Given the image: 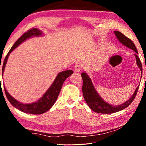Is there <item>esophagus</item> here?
I'll return each mask as SVG.
<instances>
[{
  "mask_svg": "<svg viewBox=\"0 0 146 146\" xmlns=\"http://www.w3.org/2000/svg\"><path fill=\"white\" fill-rule=\"evenodd\" d=\"M82 64L81 63H77L75 64V70L76 71H79L80 70H82Z\"/></svg>",
  "mask_w": 146,
  "mask_h": 146,
  "instance_id": "34e87169",
  "label": "esophagus"
}]
</instances>
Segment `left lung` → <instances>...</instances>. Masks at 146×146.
<instances>
[{"label":"left lung","instance_id":"8db88e82","mask_svg":"<svg viewBox=\"0 0 146 146\" xmlns=\"http://www.w3.org/2000/svg\"><path fill=\"white\" fill-rule=\"evenodd\" d=\"M115 34L117 36V38L118 39L121 43L123 44L125 46H127V48L133 49V51L136 53L135 55L137 59V64L138 67L140 69V70L142 72V63L140 62L139 57L138 56V51L136 48L134 43L133 41L125 36L124 35H123L121 32L115 31ZM82 80H83V84L82 87V91L83 93V97L84 98L86 103L88 105L91 110L94 111L95 112L98 113H103V114H109V113H113L115 112H118L119 111L123 110L126 108L127 106H129L131 102L134 100L135 98L137 95V91L139 86H138L137 88L136 89L134 94H133L132 97L128 100L127 102H124L120 106H111L107 102H104V100L101 98V97L98 95L97 91L95 90L93 87V85L91 82V79L89 78L87 74L85 73H81Z\"/></svg>","mask_w":146,"mask_h":146}]
</instances>
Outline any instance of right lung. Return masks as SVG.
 <instances>
[{
  "mask_svg": "<svg viewBox=\"0 0 146 146\" xmlns=\"http://www.w3.org/2000/svg\"><path fill=\"white\" fill-rule=\"evenodd\" d=\"M42 35L41 31L38 30L36 28H32L29 29L28 31L25 32L18 40L16 41V42L13 44L12 48L9 51V52L7 54V55L4 58L3 65H2V73L3 75V72L6 66V64L7 62V60L9 56V53L13 50L15 48H16L20 44L23 42V41L26 40L27 38H30L32 36H40ZM1 69V65H0ZM73 73L72 70H67L64 71L62 72L58 73V75L56 76L55 81H54L52 85L50 86V88L48 89V90L46 91L45 94L42 96V97L40 98L37 102H33L32 104H22L19 102V101L16 100L15 99L11 97L6 91V88H4L5 94H6V97L9 100V102L11 104L12 106H13L15 108L18 109L21 111L30 113V114L34 115H40L48 111L52 106L54 105L55 101L58 98L59 93L60 92L62 86L64 81L68 76H70L71 74ZM1 82V80H0Z\"/></svg>",
  "mask_w": 146,
  "mask_h": 146,
  "instance_id": "1",
  "label": "right lung"
}]
</instances>
